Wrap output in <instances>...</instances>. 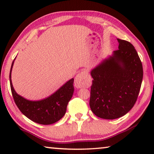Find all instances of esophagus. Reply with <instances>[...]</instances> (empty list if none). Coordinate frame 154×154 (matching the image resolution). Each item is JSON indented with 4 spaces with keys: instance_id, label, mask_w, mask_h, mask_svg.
Masks as SVG:
<instances>
[{
    "instance_id": "esophagus-1",
    "label": "esophagus",
    "mask_w": 154,
    "mask_h": 154,
    "mask_svg": "<svg viewBox=\"0 0 154 154\" xmlns=\"http://www.w3.org/2000/svg\"><path fill=\"white\" fill-rule=\"evenodd\" d=\"M75 85L76 87H89L91 84V79L89 73L86 70H83L76 75L74 81Z\"/></svg>"
}]
</instances>
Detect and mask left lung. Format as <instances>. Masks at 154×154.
<instances>
[{
    "instance_id": "1",
    "label": "left lung",
    "mask_w": 154,
    "mask_h": 154,
    "mask_svg": "<svg viewBox=\"0 0 154 154\" xmlns=\"http://www.w3.org/2000/svg\"><path fill=\"white\" fill-rule=\"evenodd\" d=\"M119 50L92 69L90 106L94 115L112 120L135 104L143 79L142 64L134 46L118 38Z\"/></svg>"
}]
</instances>
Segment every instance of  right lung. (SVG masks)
<instances>
[{"label": "right lung", "instance_id": "1", "mask_svg": "<svg viewBox=\"0 0 154 154\" xmlns=\"http://www.w3.org/2000/svg\"><path fill=\"white\" fill-rule=\"evenodd\" d=\"M14 60L10 69V83L14 102L21 112L29 119L41 125H50L60 121L66 113L67 104L73 96L74 79H70L53 94L43 100H26L17 93L12 85L11 73Z\"/></svg>", "mask_w": 154, "mask_h": 154}]
</instances>
